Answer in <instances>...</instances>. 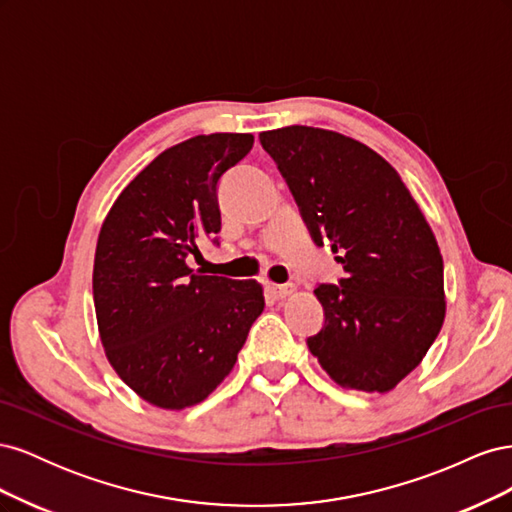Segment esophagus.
<instances>
[{"label": "esophagus", "instance_id": "34e87169", "mask_svg": "<svg viewBox=\"0 0 512 512\" xmlns=\"http://www.w3.org/2000/svg\"><path fill=\"white\" fill-rule=\"evenodd\" d=\"M267 292L271 294V297L275 299V301H280V299H286L288 294L292 292V286H288V284H267Z\"/></svg>", "mask_w": 512, "mask_h": 512}]
</instances>
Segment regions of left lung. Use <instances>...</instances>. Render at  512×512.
Instances as JSON below:
<instances>
[{
	"label": "left lung",
	"instance_id": "1",
	"mask_svg": "<svg viewBox=\"0 0 512 512\" xmlns=\"http://www.w3.org/2000/svg\"><path fill=\"white\" fill-rule=\"evenodd\" d=\"M316 245L342 254L346 277L318 284L322 329L307 348L342 386L386 393L423 361L444 322V262L397 170L331 130L260 134Z\"/></svg>",
	"mask_w": 512,
	"mask_h": 512
}]
</instances>
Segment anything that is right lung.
<instances>
[{
    "label": "right lung",
    "mask_w": 512,
    "mask_h": 512,
    "mask_svg": "<svg viewBox=\"0 0 512 512\" xmlns=\"http://www.w3.org/2000/svg\"><path fill=\"white\" fill-rule=\"evenodd\" d=\"M252 134L194 136L162 151L100 228L94 303L108 361L134 393L181 410L215 391L265 309L256 280L200 275L188 260L222 228L218 183Z\"/></svg>",
    "instance_id": "obj_1"
}]
</instances>
